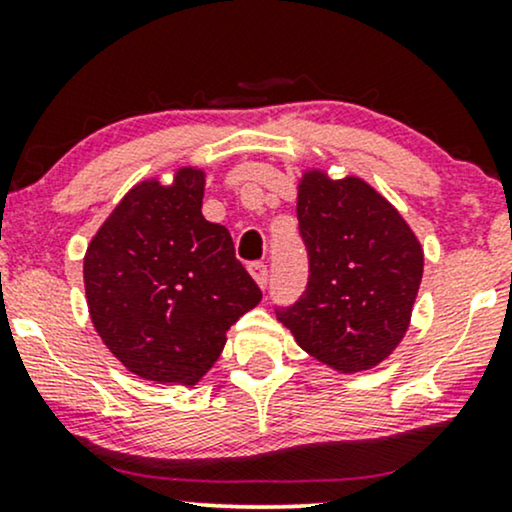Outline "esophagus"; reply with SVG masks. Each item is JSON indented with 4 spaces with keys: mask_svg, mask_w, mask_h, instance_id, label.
<instances>
[{
    "mask_svg": "<svg viewBox=\"0 0 512 512\" xmlns=\"http://www.w3.org/2000/svg\"><path fill=\"white\" fill-rule=\"evenodd\" d=\"M248 272L252 274V279H255L257 284L262 286V289H264V286H267V279H269L267 264H264V262H250L248 264Z\"/></svg>",
    "mask_w": 512,
    "mask_h": 512,
    "instance_id": "1",
    "label": "esophagus"
}]
</instances>
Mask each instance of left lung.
Returning <instances> with one entry per match:
<instances>
[{
  "instance_id": "8db88e82",
  "label": "left lung",
  "mask_w": 512,
  "mask_h": 512,
  "mask_svg": "<svg viewBox=\"0 0 512 512\" xmlns=\"http://www.w3.org/2000/svg\"><path fill=\"white\" fill-rule=\"evenodd\" d=\"M308 286L276 308L301 349L342 373L368 370L402 342L424 274V250L402 214L354 175L308 170L298 185Z\"/></svg>"
}]
</instances>
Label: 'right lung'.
<instances>
[{
	"mask_svg": "<svg viewBox=\"0 0 512 512\" xmlns=\"http://www.w3.org/2000/svg\"><path fill=\"white\" fill-rule=\"evenodd\" d=\"M202 197L197 168H180L170 185L139 182L86 250L93 327L144 380L199 383L233 322L262 301L231 233L202 216Z\"/></svg>",
	"mask_w": 512,
	"mask_h": 512,
	"instance_id": "add662e5",
	"label": "right lung"
}]
</instances>
